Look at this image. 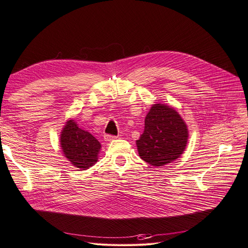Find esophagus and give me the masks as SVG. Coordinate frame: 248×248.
Segmentation results:
<instances>
[{
    "mask_svg": "<svg viewBox=\"0 0 248 248\" xmlns=\"http://www.w3.org/2000/svg\"><path fill=\"white\" fill-rule=\"evenodd\" d=\"M117 137L116 136H112V135H105L104 136V140L106 141V142H110V141H112V140H114V139H116Z\"/></svg>",
    "mask_w": 248,
    "mask_h": 248,
    "instance_id": "34e87169",
    "label": "esophagus"
}]
</instances>
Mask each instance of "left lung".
<instances>
[{"mask_svg":"<svg viewBox=\"0 0 248 248\" xmlns=\"http://www.w3.org/2000/svg\"><path fill=\"white\" fill-rule=\"evenodd\" d=\"M188 130L175 109L154 104L145 117L144 132L137 140L140 157L153 167H162L181 156Z\"/></svg>","mask_w":248,"mask_h":248,"instance_id":"8db88e82","label":"left lung"}]
</instances>
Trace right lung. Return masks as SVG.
I'll return each instance as SVG.
<instances>
[{
  "label": "right lung",
  "instance_id": "right-lung-1",
  "mask_svg": "<svg viewBox=\"0 0 248 248\" xmlns=\"http://www.w3.org/2000/svg\"><path fill=\"white\" fill-rule=\"evenodd\" d=\"M60 145L64 156L76 168L87 170L98 159L99 141L89 132L79 129L77 123L67 122L61 134Z\"/></svg>",
  "mask_w": 248,
  "mask_h": 248
}]
</instances>
